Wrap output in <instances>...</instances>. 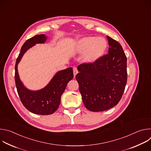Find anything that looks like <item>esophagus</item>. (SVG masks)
<instances>
[{
    "instance_id": "1",
    "label": "esophagus",
    "mask_w": 151,
    "mask_h": 151,
    "mask_svg": "<svg viewBox=\"0 0 151 151\" xmlns=\"http://www.w3.org/2000/svg\"><path fill=\"white\" fill-rule=\"evenodd\" d=\"M78 73V71L77 68H76V67H74V68H73V74H74V76H75Z\"/></svg>"
}]
</instances>
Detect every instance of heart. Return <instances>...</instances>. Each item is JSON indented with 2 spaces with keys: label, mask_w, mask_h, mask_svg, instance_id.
<instances>
[{
  "label": "heart",
  "mask_w": 151,
  "mask_h": 151,
  "mask_svg": "<svg viewBox=\"0 0 151 151\" xmlns=\"http://www.w3.org/2000/svg\"><path fill=\"white\" fill-rule=\"evenodd\" d=\"M107 46V42L103 37H85L78 42L76 51L79 54H84L85 61L92 63L104 54Z\"/></svg>",
  "instance_id": "b5f03b06"
}]
</instances>
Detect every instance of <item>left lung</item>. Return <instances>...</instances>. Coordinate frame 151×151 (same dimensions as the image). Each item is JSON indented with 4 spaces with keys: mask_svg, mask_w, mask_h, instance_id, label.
<instances>
[{
    "mask_svg": "<svg viewBox=\"0 0 151 151\" xmlns=\"http://www.w3.org/2000/svg\"><path fill=\"white\" fill-rule=\"evenodd\" d=\"M108 54L93 63L78 67L76 79L86 108L92 112L108 110L116 106L124 93L127 79V57L121 45L107 36Z\"/></svg>",
    "mask_w": 151,
    "mask_h": 151,
    "instance_id": "left-lung-1",
    "label": "left lung"
}]
</instances>
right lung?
I'll return each mask as SVG.
<instances>
[{
  "mask_svg": "<svg viewBox=\"0 0 151 151\" xmlns=\"http://www.w3.org/2000/svg\"><path fill=\"white\" fill-rule=\"evenodd\" d=\"M47 36L38 35L28 39L21 48L15 66V81L21 103L30 112L42 115L55 112L60 105L61 96L65 90L68 83L73 79V69L69 68L55 73L44 88L32 91L27 89L19 79L18 64L25 52L36 44H44Z\"/></svg>",
  "mask_w": 151,
  "mask_h": 151,
  "instance_id": "obj_1",
  "label": "right lung"
}]
</instances>
